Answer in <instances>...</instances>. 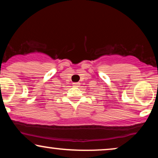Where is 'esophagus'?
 I'll return each mask as SVG.
<instances>
[{"label":"esophagus","mask_w":158,"mask_h":158,"mask_svg":"<svg viewBox=\"0 0 158 158\" xmlns=\"http://www.w3.org/2000/svg\"><path fill=\"white\" fill-rule=\"evenodd\" d=\"M73 86L78 87V86H79V85H80V84H79V82H74V83H73Z\"/></svg>","instance_id":"34e87169"}]
</instances>
